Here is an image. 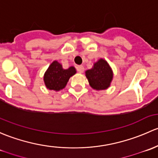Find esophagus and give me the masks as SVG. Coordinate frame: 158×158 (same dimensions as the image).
<instances>
[{"label":"esophagus","mask_w":158,"mask_h":158,"mask_svg":"<svg viewBox=\"0 0 158 158\" xmlns=\"http://www.w3.org/2000/svg\"><path fill=\"white\" fill-rule=\"evenodd\" d=\"M77 69L80 73H83L84 71V67L83 65H78L77 67Z\"/></svg>","instance_id":"34e87169"}]
</instances>
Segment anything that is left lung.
Returning a JSON list of instances; mask_svg holds the SVG:
<instances>
[{"label":"left lung","mask_w":158,"mask_h":158,"mask_svg":"<svg viewBox=\"0 0 158 158\" xmlns=\"http://www.w3.org/2000/svg\"><path fill=\"white\" fill-rule=\"evenodd\" d=\"M89 84L96 90H106L111 85L113 79V71L111 66L103 58H100L94 63L90 69L85 71Z\"/></svg>","instance_id":"8db88e82"}]
</instances>
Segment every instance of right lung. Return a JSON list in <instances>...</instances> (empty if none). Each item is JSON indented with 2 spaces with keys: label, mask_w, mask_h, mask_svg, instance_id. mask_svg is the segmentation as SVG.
<instances>
[{
  "label": "right lung",
  "mask_w": 158,
  "mask_h": 158,
  "mask_svg": "<svg viewBox=\"0 0 158 158\" xmlns=\"http://www.w3.org/2000/svg\"><path fill=\"white\" fill-rule=\"evenodd\" d=\"M76 73L77 71L74 66L64 69L61 63L58 61H54L48 66L44 74V84L48 90L59 91L66 87L70 77Z\"/></svg>",
  "instance_id": "obj_1"
}]
</instances>
